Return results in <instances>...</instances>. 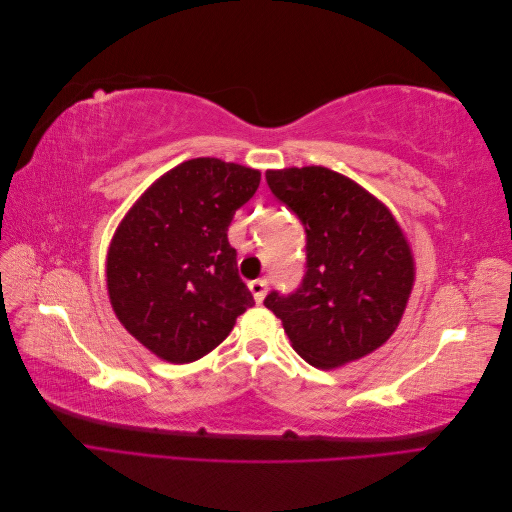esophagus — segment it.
Here are the masks:
<instances>
[{"label": "esophagus", "instance_id": "1", "mask_svg": "<svg viewBox=\"0 0 512 512\" xmlns=\"http://www.w3.org/2000/svg\"><path fill=\"white\" fill-rule=\"evenodd\" d=\"M267 286H269V282L265 280V277H260V280H254V282H250V290H252V294H254L256 303H262V299H265V294H267Z\"/></svg>", "mask_w": 512, "mask_h": 512}]
</instances>
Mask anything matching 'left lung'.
<instances>
[{
	"label": "left lung",
	"instance_id": "8db88e82",
	"mask_svg": "<svg viewBox=\"0 0 512 512\" xmlns=\"http://www.w3.org/2000/svg\"><path fill=\"white\" fill-rule=\"evenodd\" d=\"M271 194L305 230L297 290L265 305L314 367H339L380 348L404 314L414 260L404 232L361 185L322 166L267 170Z\"/></svg>",
	"mask_w": 512,
	"mask_h": 512
}]
</instances>
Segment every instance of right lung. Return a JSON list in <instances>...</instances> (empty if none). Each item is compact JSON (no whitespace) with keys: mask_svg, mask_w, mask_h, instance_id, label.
<instances>
[{"mask_svg":"<svg viewBox=\"0 0 512 512\" xmlns=\"http://www.w3.org/2000/svg\"><path fill=\"white\" fill-rule=\"evenodd\" d=\"M258 185V170L188 160L153 183L117 228L108 297L123 327L160 359H200L254 305L228 226Z\"/></svg>","mask_w":512,"mask_h":512,"instance_id":"obj_1","label":"right lung"}]
</instances>
